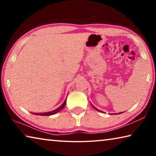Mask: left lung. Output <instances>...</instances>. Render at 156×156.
<instances>
[{
	"mask_svg": "<svg viewBox=\"0 0 156 156\" xmlns=\"http://www.w3.org/2000/svg\"><path fill=\"white\" fill-rule=\"evenodd\" d=\"M92 105V107H93L94 108V109H96V110H97V111H98V112H102V111H100V110H99L98 109H97V108H96V107H95L94 106V105ZM122 113V112H120V113H116V114H120V113Z\"/></svg>",
	"mask_w": 156,
	"mask_h": 156,
	"instance_id": "8db88e82",
	"label": "left lung"
}]
</instances>
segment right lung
I'll return each mask as SVG.
<instances>
[{
  "mask_svg": "<svg viewBox=\"0 0 156 156\" xmlns=\"http://www.w3.org/2000/svg\"><path fill=\"white\" fill-rule=\"evenodd\" d=\"M66 101H67V98L65 99L64 102H63V103L61 105H60V106L58 108H57V109H55V110L51 111V112H44V113H33V114L38 115H51L56 114V113L60 112V111H61L63 109V108L65 107V105H66Z\"/></svg>",
  "mask_w": 156,
  "mask_h": 156,
  "instance_id": "right-lung-1",
  "label": "right lung"
}]
</instances>
